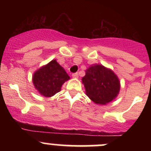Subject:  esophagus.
Segmentation results:
<instances>
[{
	"label": "esophagus",
	"mask_w": 151,
	"mask_h": 151,
	"mask_svg": "<svg viewBox=\"0 0 151 151\" xmlns=\"http://www.w3.org/2000/svg\"><path fill=\"white\" fill-rule=\"evenodd\" d=\"M72 77H74V78H77L78 77V73H77V72H76V73H73L72 74Z\"/></svg>",
	"instance_id": "obj_1"
}]
</instances>
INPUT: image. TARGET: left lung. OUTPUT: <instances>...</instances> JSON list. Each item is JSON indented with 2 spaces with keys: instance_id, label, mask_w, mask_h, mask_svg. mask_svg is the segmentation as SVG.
Returning <instances> with one entry per match:
<instances>
[{
  "instance_id": "1",
  "label": "left lung",
  "mask_w": 151,
  "mask_h": 151,
  "mask_svg": "<svg viewBox=\"0 0 151 151\" xmlns=\"http://www.w3.org/2000/svg\"><path fill=\"white\" fill-rule=\"evenodd\" d=\"M82 78L86 93L97 104H106L117 96L120 90L119 78L112 70L101 65H91Z\"/></svg>"
}]
</instances>
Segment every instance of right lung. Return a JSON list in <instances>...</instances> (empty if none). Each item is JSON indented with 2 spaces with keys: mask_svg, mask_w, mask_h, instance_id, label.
I'll use <instances>...</instances> for the list:
<instances>
[{
  "mask_svg": "<svg viewBox=\"0 0 151 151\" xmlns=\"http://www.w3.org/2000/svg\"><path fill=\"white\" fill-rule=\"evenodd\" d=\"M70 76L56 60L36 71L32 77V82L38 92L45 97H50L61 90L62 84L69 80Z\"/></svg>",
  "mask_w": 151,
  "mask_h": 151,
  "instance_id": "add662e5",
  "label": "right lung"
}]
</instances>
